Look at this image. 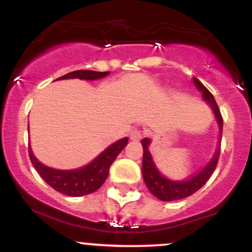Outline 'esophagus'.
Here are the masks:
<instances>
[{
	"mask_svg": "<svg viewBox=\"0 0 252 252\" xmlns=\"http://www.w3.org/2000/svg\"><path fill=\"white\" fill-rule=\"evenodd\" d=\"M142 135H144V133H142L141 129H133L130 133V139L133 140V141H139L142 137Z\"/></svg>",
	"mask_w": 252,
	"mask_h": 252,
	"instance_id": "esophagus-1",
	"label": "esophagus"
}]
</instances>
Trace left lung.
Listing matches in <instances>:
<instances>
[{"mask_svg":"<svg viewBox=\"0 0 252 252\" xmlns=\"http://www.w3.org/2000/svg\"><path fill=\"white\" fill-rule=\"evenodd\" d=\"M195 87L203 93L204 100L206 102H209V105L211 106V108L215 112L216 119L219 122L220 130L222 134V126H223V119H222L221 112H220V108L217 106V102L215 101V97L213 96L210 92L203 86L202 82L197 78H193ZM142 148H144V158H142V175H144L145 184H146L147 189H150V192L153 195L158 198V199L163 200V202H173V200H179L182 198H186L192 195L193 193L197 192L198 189H200L204 185L208 182V180L210 179L211 175L215 171L217 163H219V157H220V147L217 150L216 155L214 156V158L211 159L210 163L200 171L199 174H197L195 176H193L192 179L187 180L184 182H175L170 181V180L165 179L164 176H161L159 171L157 170V168L153 164L152 158H151L150 152H148V145H150V139L145 137L141 141Z\"/></svg>","mask_w":252,"mask_h":252,"instance_id":"1","label":"left lung"}]
</instances>
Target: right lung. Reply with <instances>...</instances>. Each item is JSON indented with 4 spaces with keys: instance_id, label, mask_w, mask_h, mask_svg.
<instances>
[{
    "instance_id": "1",
    "label": "right lung",
    "mask_w": 252,
    "mask_h": 252,
    "mask_svg": "<svg viewBox=\"0 0 252 252\" xmlns=\"http://www.w3.org/2000/svg\"><path fill=\"white\" fill-rule=\"evenodd\" d=\"M108 71L106 72H96V71L91 70H77L73 72L63 75L57 79H66V78H79V79H94L102 78L108 75ZM128 145V137L119 140L107 147L99 157L93 160L89 165L84 166L77 170H55V169L48 168L43 165L36 159L32 151L29 147V157H30L31 163L35 166L37 173L41 175L42 179L53 187L58 192L63 194L71 195V197H81V195L89 194V193L95 192L101 187L105 180L107 179L110 166L112 165L113 160L117 158L121 151Z\"/></svg>"
}]
</instances>
